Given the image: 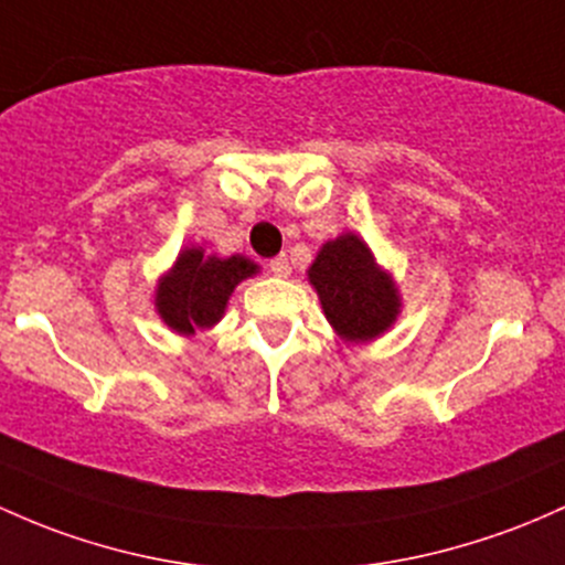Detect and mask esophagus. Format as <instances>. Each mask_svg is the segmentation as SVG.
<instances>
[{
	"label": "esophagus",
	"mask_w": 565,
	"mask_h": 565,
	"mask_svg": "<svg viewBox=\"0 0 565 565\" xmlns=\"http://www.w3.org/2000/svg\"><path fill=\"white\" fill-rule=\"evenodd\" d=\"M268 268H270L273 276H278V278H289V276H292V265H289V259L284 257V254L273 257L270 263H268Z\"/></svg>",
	"instance_id": "34e87169"
}]
</instances>
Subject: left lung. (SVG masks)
<instances>
[{
  "mask_svg": "<svg viewBox=\"0 0 565 565\" xmlns=\"http://www.w3.org/2000/svg\"><path fill=\"white\" fill-rule=\"evenodd\" d=\"M327 321L343 343H373L396 324L402 295L362 235L345 231L321 246L308 268Z\"/></svg>",
  "mask_w": 565,
  "mask_h": 565,
  "instance_id": "obj_1",
  "label": "left lung"
}]
</instances>
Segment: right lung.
<instances>
[{"label":"right lung","instance_id":"right-lung-1","mask_svg":"<svg viewBox=\"0 0 565 565\" xmlns=\"http://www.w3.org/2000/svg\"><path fill=\"white\" fill-rule=\"evenodd\" d=\"M259 265L244 254H206L203 246H184L154 287V311L171 332L192 338L222 321L241 281L257 276Z\"/></svg>","mask_w":565,"mask_h":565}]
</instances>
